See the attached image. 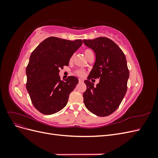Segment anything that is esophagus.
I'll use <instances>...</instances> for the list:
<instances>
[{
  "label": "esophagus",
  "instance_id": "1",
  "mask_svg": "<svg viewBox=\"0 0 158 158\" xmlns=\"http://www.w3.org/2000/svg\"><path fill=\"white\" fill-rule=\"evenodd\" d=\"M78 81H79V82H80V83H82V82H84V80L81 79V78H79V79H78Z\"/></svg>",
  "mask_w": 158,
  "mask_h": 158
}]
</instances>
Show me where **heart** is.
Instances as JSON below:
<instances>
[{
  "label": "heart",
  "instance_id": "heart-1",
  "mask_svg": "<svg viewBox=\"0 0 158 158\" xmlns=\"http://www.w3.org/2000/svg\"><path fill=\"white\" fill-rule=\"evenodd\" d=\"M92 53H93V51L92 49H86L84 50V55H85V56H86V58L89 55L92 54ZM73 59V56L71 57V59ZM75 74L78 76H84V74H85V71L83 70H77L75 71Z\"/></svg>",
  "mask_w": 158,
  "mask_h": 158
}]
</instances>
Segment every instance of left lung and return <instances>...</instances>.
<instances>
[{
    "mask_svg": "<svg viewBox=\"0 0 158 158\" xmlns=\"http://www.w3.org/2000/svg\"><path fill=\"white\" fill-rule=\"evenodd\" d=\"M83 42L95 54L94 67L84 81L87 86L83 94L84 105L92 113L106 117L116 111L127 92L129 70L126 57L120 47L107 37ZM92 78H100L95 87L89 81Z\"/></svg>",
    "mask_w": 158,
    "mask_h": 158,
    "instance_id": "left-lung-1",
    "label": "left lung"
}]
</instances>
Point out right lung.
<instances>
[{
    "instance_id": "right-lung-1",
    "label": "right lung",
    "mask_w": 158,
    "mask_h": 158,
    "mask_svg": "<svg viewBox=\"0 0 158 158\" xmlns=\"http://www.w3.org/2000/svg\"><path fill=\"white\" fill-rule=\"evenodd\" d=\"M82 44L81 40L49 37L31 52L26 67V88L33 106L40 113L52 114L66 106L78 79L70 76L64 82L59 74L64 66H69L71 56Z\"/></svg>"
}]
</instances>
